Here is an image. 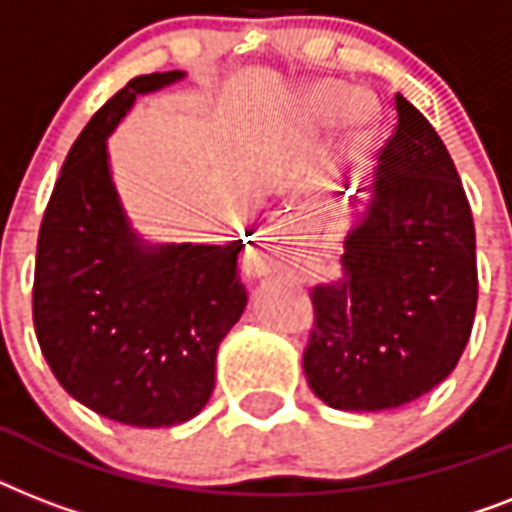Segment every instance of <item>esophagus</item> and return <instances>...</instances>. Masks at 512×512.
Masks as SVG:
<instances>
[{
    "mask_svg": "<svg viewBox=\"0 0 512 512\" xmlns=\"http://www.w3.org/2000/svg\"><path fill=\"white\" fill-rule=\"evenodd\" d=\"M305 241L303 225L297 223H284L279 228H268L257 236V244L247 252L244 257V271L252 279L268 276L276 268L287 263V257H292L300 244Z\"/></svg>",
    "mask_w": 512,
    "mask_h": 512,
    "instance_id": "1",
    "label": "esophagus"
}]
</instances>
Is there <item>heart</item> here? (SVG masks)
<instances>
[{"instance_id": "1", "label": "heart", "mask_w": 512, "mask_h": 512, "mask_svg": "<svg viewBox=\"0 0 512 512\" xmlns=\"http://www.w3.org/2000/svg\"><path fill=\"white\" fill-rule=\"evenodd\" d=\"M300 122L311 130L340 127L345 148H364L382 122V103L372 90H350L340 79H316L297 98Z\"/></svg>"}]
</instances>
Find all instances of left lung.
Segmentation results:
<instances>
[{
	"label": "left lung",
	"mask_w": 512,
	"mask_h": 512,
	"mask_svg": "<svg viewBox=\"0 0 512 512\" xmlns=\"http://www.w3.org/2000/svg\"><path fill=\"white\" fill-rule=\"evenodd\" d=\"M398 124L356 191L345 279L313 289L303 369L332 409L385 412L452 374L478 300L476 228L444 140L396 95ZM348 188V185H345Z\"/></svg>",
	"instance_id": "left-lung-1"
}]
</instances>
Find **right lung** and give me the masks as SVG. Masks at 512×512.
Here are the masks:
<instances>
[{
  "instance_id": "obj_1",
  "label": "right lung",
  "mask_w": 512,
  "mask_h": 512,
  "mask_svg": "<svg viewBox=\"0 0 512 512\" xmlns=\"http://www.w3.org/2000/svg\"><path fill=\"white\" fill-rule=\"evenodd\" d=\"M185 71L135 76L68 151L36 244L34 329L52 374L100 417L172 428L207 406L215 356L247 308L241 247L151 244L132 228L108 138L138 95Z\"/></svg>"
}]
</instances>
